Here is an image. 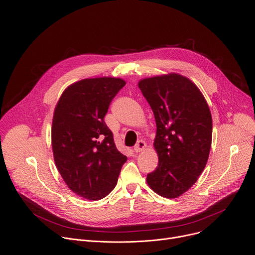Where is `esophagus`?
<instances>
[{
    "mask_svg": "<svg viewBox=\"0 0 255 255\" xmlns=\"http://www.w3.org/2000/svg\"><path fill=\"white\" fill-rule=\"evenodd\" d=\"M145 148H146V143H145L143 140H139V141H138V142L135 144V146H134V151L138 153V152L143 151Z\"/></svg>",
    "mask_w": 255,
    "mask_h": 255,
    "instance_id": "1",
    "label": "esophagus"
}]
</instances>
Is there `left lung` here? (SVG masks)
<instances>
[{
	"mask_svg": "<svg viewBox=\"0 0 255 255\" xmlns=\"http://www.w3.org/2000/svg\"><path fill=\"white\" fill-rule=\"evenodd\" d=\"M138 87L156 124L153 147L158 165L146 182L156 194L177 198L193 186L207 163L213 138L211 110L196 84L178 73L143 78Z\"/></svg>",
	"mask_w": 255,
	"mask_h": 255,
	"instance_id": "left-lung-1",
	"label": "left lung"
}]
</instances>
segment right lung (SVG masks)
<instances>
[{
	"instance_id": "obj_1",
	"label": "right lung",
	"mask_w": 255,
	"mask_h": 255,
	"mask_svg": "<svg viewBox=\"0 0 255 255\" xmlns=\"http://www.w3.org/2000/svg\"><path fill=\"white\" fill-rule=\"evenodd\" d=\"M122 78H86L69 85L53 116L56 167L72 192L88 200L106 197L116 186L127 156L115 145L104 118Z\"/></svg>"
}]
</instances>
